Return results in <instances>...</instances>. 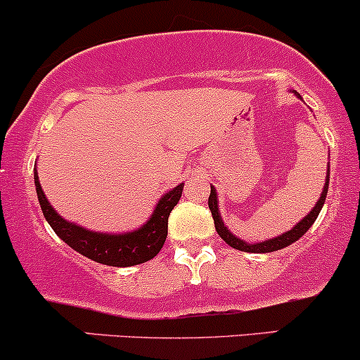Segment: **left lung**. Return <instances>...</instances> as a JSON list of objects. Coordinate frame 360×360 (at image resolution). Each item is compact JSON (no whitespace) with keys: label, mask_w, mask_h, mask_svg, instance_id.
I'll use <instances>...</instances> for the list:
<instances>
[{"label":"left lung","mask_w":360,"mask_h":360,"mask_svg":"<svg viewBox=\"0 0 360 360\" xmlns=\"http://www.w3.org/2000/svg\"><path fill=\"white\" fill-rule=\"evenodd\" d=\"M296 95L301 98L300 93H296ZM328 181H330V172H328V175H326V184H325V188H323V192H321L320 200L316 202V205L313 207V211H311L308 216L301 221V223H297L296 228H292L290 231L284 233L282 236L272 238V240L262 241V243H255V245H248V243H245V241L238 240L234 234H231L228 229H226L223 219H221V216H219V211H217L216 191H214V187H211V195H209V209H211V212H212V219H214V226H216V231L221 238H223L226 243H228L229 246H233V248L240 250V252L269 253V252H276V250L284 248V246H289L290 243H294V241L300 240L302 234L308 231L311 226H313L314 221H316L318 214H320L323 204H325L326 193H328Z\"/></svg>","instance_id":"left-lung-1"}]
</instances>
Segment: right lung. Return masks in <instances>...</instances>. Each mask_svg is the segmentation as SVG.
Listing matches in <instances>:
<instances>
[{"mask_svg":"<svg viewBox=\"0 0 360 360\" xmlns=\"http://www.w3.org/2000/svg\"><path fill=\"white\" fill-rule=\"evenodd\" d=\"M35 191H37L44 217L64 243H68L72 250L88 257L90 260L98 262V264L110 265V267H131V265L144 264V262L151 260L163 248L168 234V216L176 205V202L180 200L184 184H180L179 187L161 197L151 219L143 228L127 234L93 233L70 223V221H64L51 207L46 195H44L37 172H35Z\"/></svg>","mask_w":360,"mask_h":360,"instance_id":"obj_1","label":"right lung"}]
</instances>
